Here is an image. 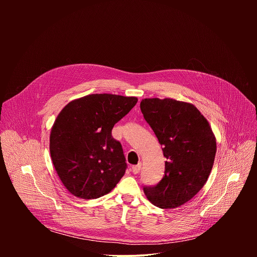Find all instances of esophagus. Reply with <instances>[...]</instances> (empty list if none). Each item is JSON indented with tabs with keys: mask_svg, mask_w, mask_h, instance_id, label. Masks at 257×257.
Listing matches in <instances>:
<instances>
[{
	"mask_svg": "<svg viewBox=\"0 0 257 257\" xmlns=\"http://www.w3.org/2000/svg\"><path fill=\"white\" fill-rule=\"evenodd\" d=\"M140 169H141V164H138V165H136V166H133L132 169H131V171H132L133 174H138V173L140 172Z\"/></svg>",
	"mask_w": 257,
	"mask_h": 257,
	"instance_id": "esophagus-1",
	"label": "esophagus"
}]
</instances>
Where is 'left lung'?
<instances>
[{"mask_svg": "<svg viewBox=\"0 0 257 257\" xmlns=\"http://www.w3.org/2000/svg\"><path fill=\"white\" fill-rule=\"evenodd\" d=\"M140 108L167 159L159 184L144 194L160 208H176L193 198L211 172L216 141L211 127L192 103L173 98H144Z\"/></svg>", "mask_w": 257, "mask_h": 257, "instance_id": "left-lung-1", "label": "left lung"}]
</instances>
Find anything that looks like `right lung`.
<instances>
[{"mask_svg": "<svg viewBox=\"0 0 257 257\" xmlns=\"http://www.w3.org/2000/svg\"><path fill=\"white\" fill-rule=\"evenodd\" d=\"M137 100L135 96L94 93L70 101L59 113L51 130L50 152L71 194L94 199L116 187L127 164L112 129Z\"/></svg>", "mask_w": 257, "mask_h": 257, "instance_id": "right-lung-1", "label": "right lung"}]
</instances>
